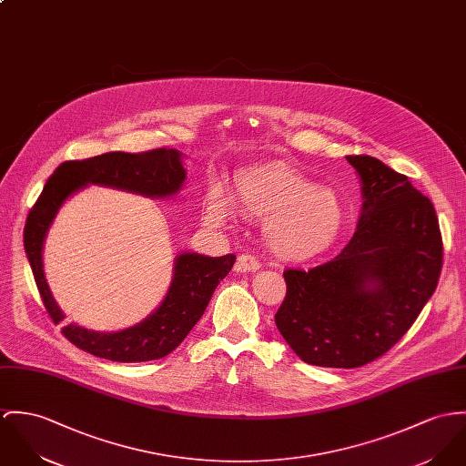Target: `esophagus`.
Here are the masks:
<instances>
[{"instance_id":"obj_1","label":"esophagus","mask_w":466,"mask_h":466,"mask_svg":"<svg viewBox=\"0 0 466 466\" xmlns=\"http://www.w3.org/2000/svg\"><path fill=\"white\" fill-rule=\"evenodd\" d=\"M259 268V261L251 254H240L237 259V270L240 272H256Z\"/></svg>"}]
</instances>
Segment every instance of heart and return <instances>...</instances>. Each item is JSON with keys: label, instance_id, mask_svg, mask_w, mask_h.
<instances>
[{"label": "heart", "instance_id": "heart-1", "mask_svg": "<svg viewBox=\"0 0 466 466\" xmlns=\"http://www.w3.org/2000/svg\"><path fill=\"white\" fill-rule=\"evenodd\" d=\"M238 210L265 218V237L270 249L287 259H309L324 253L339 237L343 208L339 198L304 174L279 164L242 170L233 187ZM205 217L224 224L231 207L220 192L207 199Z\"/></svg>", "mask_w": 466, "mask_h": 466}]
</instances>
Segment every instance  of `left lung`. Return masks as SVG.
Segmentation results:
<instances>
[{
  "label": "left lung",
  "instance_id": "left-lung-1",
  "mask_svg": "<svg viewBox=\"0 0 466 466\" xmlns=\"http://www.w3.org/2000/svg\"><path fill=\"white\" fill-rule=\"evenodd\" d=\"M361 179L356 233L339 256L309 270L287 268L276 326L309 365L356 369L386 354L436 290L443 242L432 203L404 174L350 155Z\"/></svg>",
  "mask_w": 466,
  "mask_h": 466
}]
</instances>
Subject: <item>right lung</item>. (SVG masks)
<instances>
[{
  "label": "right lung",
  "mask_w": 466,
  "mask_h": 466,
  "mask_svg": "<svg viewBox=\"0 0 466 466\" xmlns=\"http://www.w3.org/2000/svg\"><path fill=\"white\" fill-rule=\"evenodd\" d=\"M183 181L181 157L176 149L167 147L144 153L114 151L85 160H67L55 169L26 217L23 237L44 308L55 324L64 319V313L55 304L44 279L43 244L62 203L88 183L108 185L149 198H166L176 194ZM235 258V254L218 258L179 254L174 261V279L167 296L144 322L117 333H97L69 324L62 328V335L85 352L110 361L137 363L164 358L198 324L217 285L231 270Z\"/></svg>",
  "instance_id": "obj_1"
}]
</instances>
